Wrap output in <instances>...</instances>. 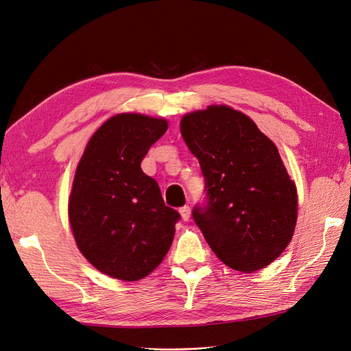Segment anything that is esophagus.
<instances>
[{
	"label": "esophagus",
	"instance_id": "esophagus-1",
	"mask_svg": "<svg viewBox=\"0 0 351 351\" xmlns=\"http://www.w3.org/2000/svg\"><path fill=\"white\" fill-rule=\"evenodd\" d=\"M190 214H192V209H190V206L180 208V215H182V218H183L184 221H189Z\"/></svg>",
	"mask_w": 351,
	"mask_h": 351
}]
</instances>
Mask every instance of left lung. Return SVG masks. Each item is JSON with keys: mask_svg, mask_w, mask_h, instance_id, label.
I'll return each instance as SVG.
<instances>
[{"mask_svg": "<svg viewBox=\"0 0 351 351\" xmlns=\"http://www.w3.org/2000/svg\"><path fill=\"white\" fill-rule=\"evenodd\" d=\"M180 130L205 177L206 202L192 215L210 249L236 271L268 267L297 221L295 184L277 146L227 105L186 114Z\"/></svg>", "mask_w": 351, "mask_h": 351, "instance_id": "1", "label": "left lung"}]
</instances>
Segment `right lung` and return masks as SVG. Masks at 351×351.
I'll list each match as a JSON object with an SVG mask.
<instances>
[{
	"label": "right lung",
	"instance_id": "right-lung-1",
	"mask_svg": "<svg viewBox=\"0 0 351 351\" xmlns=\"http://www.w3.org/2000/svg\"><path fill=\"white\" fill-rule=\"evenodd\" d=\"M167 129L164 119L117 114L95 132L77 165L69 200L73 236L83 256L112 278L146 277L171 247L180 214L141 168Z\"/></svg>",
	"mask_w": 351,
	"mask_h": 351
}]
</instances>
